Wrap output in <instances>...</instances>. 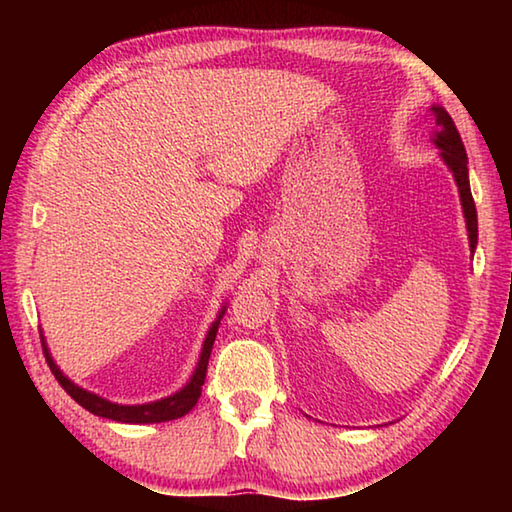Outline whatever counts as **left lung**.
Segmentation results:
<instances>
[{
  "label": "left lung",
  "mask_w": 512,
  "mask_h": 512,
  "mask_svg": "<svg viewBox=\"0 0 512 512\" xmlns=\"http://www.w3.org/2000/svg\"><path fill=\"white\" fill-rule=\"evenodd\" d=\"M431 142L438 146L440 158L445 160L449 171L454 173L458 194H461L467 235H470V248L474 250L476 237H479V225H476V207L470 192V178H467V153L461 135L456 131L454 119L447 115L443 106H431Z\"/></svg>",
  "instance_id": "8db88e82"
}]
</instances>
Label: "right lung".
I'll return each instance as SVG.
<instances>
[{"label": "right lung", "mask_w": 512, "mask_h": 512, "mask_svg": "<svg viewBox=\"0 0 512 512\" xmlns=\"http://www.w3.org/2000/svg\"><path fill=\"white\" fill-rule=\"evenodd\" d=\"M225 314V307L219 311V316L210 327V332L205 336V343H203V350H201V359H198V366L194 370L192 379L187 381L185 388H180L178 393H173L169 397H162L158 402H149V404H115L110 400H103V397L94 395L90 391H85V388L76 386L72 379H67L60 368L51 359V354L47 350V343L45 345V357L51 372H54V377L58 379V384L65 388V393L72 397L74 402H79L83 409H88L90 413L99 415V418H108V420H115V422H128V424H153V422H167V420H176V418H183L189 411L194 409L198 397H201L203 391V384H205V372H207V361H210V354H212V345L216 339V332H219V323Z\"/></svg>", "instance_id": "right-lung-1"}]
</instances>
